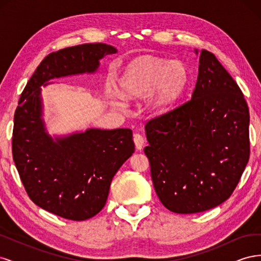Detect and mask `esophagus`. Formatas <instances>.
<instances>
[{"instance_id": "1", "label": "esophagus", "mask_w": 261, "mask_h": 261, "mask_svg": "<svg viewBox=\"0 0 261 261\" xmlns=\"http://www.w3.org/2000/svg\"><path fill=\"white\" fill-rule=\"evenodd\" d=\"M134 143H135V146L138 150H141L144 148L145 139L140 135V134H135V135H134Z\"/></svg>"}]
</instances>
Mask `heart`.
I'll list each match as a JSON object with an SVG mask.
<instances>
[{"instance_id": "obj_1", "label": "heart", "mask_w": 261, "mask_h": 261, "mask_svg": "<svg viewBox=\"0 0 261 261\" xmlns=\"http://www.w3.org/2000/svg\"><path fill=\"white\" fill-rule=\"evenodd\" d=\"M189 81L188 69L180 61L144 57L133 61L118 81L125 99H139L147 93V105L154 111L168 109L180 97ZM111 105L122 107L121 98L111 97Z\"/></svg>"}]
</instances>
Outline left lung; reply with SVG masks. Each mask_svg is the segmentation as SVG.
Here are the masks:
<instances>
[{"instance_id":"8db88e82","label":"left lung","mask_w":261,"mask_h":261,"mask_svg":"<svg viewBox=\"0 0 261 261\" xmlns=\"http://www.w3.org/2000/svg\"><path fill=\"white\" fill-rule=\"evenodd\" d=\"M145 129L144 151L165 208L202 212L232 195L249 160V111L215 54L201 50L192 99L151 118Z\"/></svg>"}]
</instances>
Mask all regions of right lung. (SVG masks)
<instances>
[{"label": "right lung", "mask_w": 261, "mask_h": 261, "mask_svg": "<svg viewBox=\"0 0 261 261\" xmlns=\"http://www.w3.org/2000/svg\"><path fill=\"white\" fill-rule=\"evenodd\" d=\"M116 52L87 43L46 55L15 111L12 150L21 183L37 206L67 220L90 219L105 207L113 176L135 151L133 132L89 128L53 139L42 120L40 87L53 78L92 74L101 59Z\"/></svg>", "instance_id": "right-lung-1"}]
</instances>
